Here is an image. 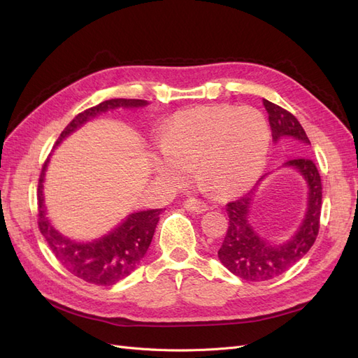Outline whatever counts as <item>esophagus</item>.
Masks as SVG:
<instances>
[{
  "label": "esophagus",
  "mask_w": 358,
  "mask_h": 358,
  "mask_svg": "<svg viewBox=\"0 0 358 358\" xmlns=\"http://www.w3.org/2000/svg\"><path fill=\"white\" fill-rule=\"evenodd\" d=\"M183 206H185V209L189 212H196V213H203L208 210V204L197 200V199H187L183 201Z\"/></svg>",
  "instance_id": "1"
}]
</instances>
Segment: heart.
<instances>
[{
    "label": "heart",
    "instance_id": "heart-1",
    "mask_svg": "<svg viewBox=\"0 0 358 358\" xmlns=\"http://www.w3.org/2000/svg\"><path fill=\"white\" fill-rule=\"evenodd\" d=\"M157 169L173 183H187L197 165L200 182L218 194L249 188L262 175L270 145L264 115L254 107L203 106L173 119Z\"/></svg>",
    "mask_w": 358,
    "mask_h": 358
}]
</instances>
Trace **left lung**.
Returning a JSON list of instances; mask_svg holds the SVG:
<instances>
[{"mask_svg":"<svg viewBox=\"0 0 358 358\" xmlns=\"http://www.w3.org/2000/svg\"><path fill=\"white\" fill-rule=\"evenodd\" d=\"M263 106L268 115V124L275 142L282 137H292L301 143V154H308V145H310V142L297 117L268 100H263ZM285 166L301 173L309 187L305 221L288 242L270 245L263 237H259L249 224L252 191L227 203L225 210L229 215V229H227L218 257L233 275L251 280V282H262V280L273 279L287 272L309 251L320 231L322 183L315 162L308 155H301L288 159Z\"/></svg>","mask_w":358,"mask_h":358,"instance_id":"8db88e82","label":"left lung"}]
</instances>
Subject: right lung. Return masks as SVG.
Listing matches in <instances>:
<instances>
[{
  "label": "right lung",
  "mask_w": 358,
  "mask_h": 358,
  "mask_svg": "<svg viewBox=\"0 0 358 358\" xmlns=\"http://www.w3.org/2000/svg\"><path fill=\"white\" fill-rule=\"evenodd\" d=\"M145 100L136 99H113L96 104L83 110L76 116L73 121L64 128V131L57 140V145L62 138H66L76 128H79L90 117L116 107H140L146 106ZM55 145V146H57ZM49 157L41 167L38 189H37V206H38V230L45 236V239L52 249L53 255L66 267L69 272L85 282L94 285H113L128 276L140 264L145 257L148 248L152 242L155 227L159 221L161 209L143 210L131 213L128 218L99 241L90 243H76L67 237L58 233L46 218L45 204H43V178L48 167Z\"/></svg>",
  "instance_id": "obj_1"
}]
</instances>
